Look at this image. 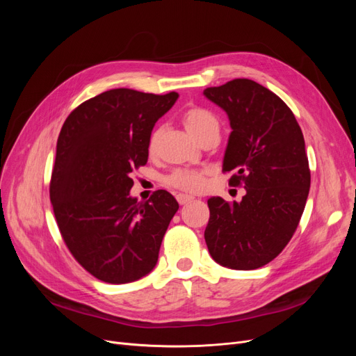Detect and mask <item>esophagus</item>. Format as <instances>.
Here are the masks:
<instances>
[{"mask_svg": "<svg viewBox=\"0 0 356 356\" xmlns=\"http://www.w3.org/2000/svg\"><path fill=\"white\" fill-rule=\"evenodd\" d=\"M176 199H177V202L180 203V204H186V203H189V202H192L195 197L193 196H191V195H184V193H179L177 196H176Z\"/></svg>", "mask_w": 356, "mask_h": 356, "instance_id": "1", "label": "esophagus"}]
</instances>
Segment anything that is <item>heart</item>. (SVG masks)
<instances>
[{
	"label": "heart",
	"mask_w": 356,
	"mask_h": 356,
	"mask_svg": "<svg viewBox=\"0 0 356 356\" xmlns=\"http://www.w3.org/2000/svg\"><path fill=\"white\" fill-rule=\"evenodd\" d=\"M181 122L188 133L195 138L199 140L203 134L209 133V131H219L218 118L212 114L211 111L202 106H192L186 109L181 115ZM160 138V129L153 131V134L148 138L147 149L149 154H154L157 152V144ZM167 184L172 188L180 189L183 192L196 193L200 192L204 184H207V177L203 172L193 170V168H179L175 170L170 176L165 179Z\"/></svg>",
	"instance_id": "1"
}]
</instances>
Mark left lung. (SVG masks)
Returning <instances> with one entry per match:
<instances>
[{
	"mask_svg": "<svg viewBox=\"0 0 356 356\" xmlns=\"http://www.w3.org/2000/svg\"><path fill=\"white\" fill-rule=\"evenodd\" d=\"M203 95L228 114L231 136L223 172L231 186H244L242 200L211 197L204 241L218 264L255 270L289 244L310 189L305 138L291 109L251 79L207 88Z\"/></svg>",
	"mask_w": 356,
	"mask_h": 356,
	"instance_id": "left-lung-1",
	"label": "left lung"
}]
</instances>
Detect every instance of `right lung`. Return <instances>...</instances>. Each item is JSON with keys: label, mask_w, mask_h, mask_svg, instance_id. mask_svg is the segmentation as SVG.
I'll return each instance as SVG.
<instances>
[{"label": "right lung", "mask_w": 356, "mask_h": 356, "mask_svg": "<svg viewBox=\"0 0 356 356\" xmlns=\"http://www.w3.org/2000/svg\"><path fill=\"white\" fill-rule=\"evenodd\" d=\"M177 98L176 92L111 89L73 109L60 129L53 212L70 254L101 282H136L157 264L179 203L165 191L137 202L129 175L147 163L153 127Z\"/></svg>", "instance_id": "add662e5"}]
</instances>
